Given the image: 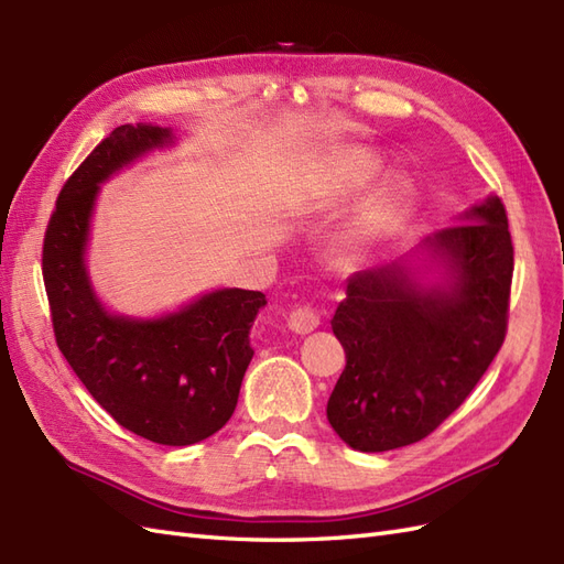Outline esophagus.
Here are the masks:
<instances>
[{
	"mask_svg": "<svg viewBox=\"0 0 564 564\" xmlns=\"http://www.w3.org/2000/svg\"><path fill=\"white\" fill-rule=\"evenodd\" d=\"M323 323V311L313 304H301L290 313V327L299 335H308Z\"/></svg>",
	"mask_w": 564,
	"mask_h": 564,
	"instance_id": "esophagus-1",
	"label": "esophagus"
}]
</instances>
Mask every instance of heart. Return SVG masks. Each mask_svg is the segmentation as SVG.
<instances>
[{
	"mask_svg": "<svg viewBox=\"0 0 564 564\" xmlns=\"http://www.w3.org/2000/svg\"><path fill=\"white\" fill-rule=\"evenodd\" d=\"M370 174H373V162L361 158V155H354L351 158V176H349V182L359 186V184L366 182V178H370ZM394 210H397V203H394V196H390V194L388 196H380V198H376L373 203H370L368 208H366V213L361 215L359 223H356L351 235L345 239L347 249L354 251L361 241L380 235V231H386L390 227V223H392Z\"/></svg>",
	"mask_w": 564,
	"mask_h": 564,
	"instance_id": "heart-1",
	"label": "heart"
}]
</instances>
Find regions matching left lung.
Here are the masks:
<instances>
[{"label":"left lung","instance_id":"1","mask_svg":"<svg viewBox=\"0 0 564 564\" xmlns=\"http://www.w3.org/2000/svg\"><path fill=\"white\" fill-rule=\"evenodd\" d=\"M449 290H419L402 265L354 272L333 333L347 366L327 421L349 447L386 452L423 441L457 411L500 351L514 249L505 205L490 196L429 239Z\"/></svg>","mask_w":564,"mask_h":564}]
</instances>
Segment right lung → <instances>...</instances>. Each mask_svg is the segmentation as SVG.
<instances>
[{"label":"right lung","instance_id":"right-lung-1","mask_svg":"<svg viewBox=\"0 0 564 564\" xmlns=\"http://www.w3.org/2000/svg\"><path fill=\"white\" fill-rule=\"evenodd\" d=\"M170 141L150 123H123L66 178L43 241V280L54 339L78 380L123 429L158 445H194L237 409L253 359L251 325L268 301L249 290L205 294L160 321L109 315L84 268L98 184L145 150Z\"/></svg>","mask_w":564,"mask_h":564}]
</instances>
